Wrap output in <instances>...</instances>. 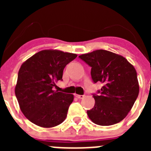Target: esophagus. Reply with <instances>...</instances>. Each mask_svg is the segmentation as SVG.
<instances>
[{"label":"esophagus","mask_w":151,"mask_h":151,"mask_svg":"<svg viewBox=\"0 0 151 151\" xmlns=\"http://www.w3.org/2000/svg\"><path fill=\"white\" fill-rule=\"evenodd\" d=\"M75 96L77 97V98H78V99H83L84 97H85V95H80V94H75Z\"/></svg>","instance_id":"esophagus-1"}]
</instances>
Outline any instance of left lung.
I'll use <instances>...</instances> for the list:
<instances>
[{
	"label": "left lung",
	"mask_w": 151,
	"mask_h": 151,
	"mask_svg": "<svg viewBox=\"0 0 151 151\" xmlns=\"http://www.w3.org/2000/svg\"><path fill=\"white\" fill-rule=\"evenodd\" d=\"M91 67L94 83H103L99 95L93 94L94 107L88 110L89 119L99 125L121 122L132 108L139 93L137 73L122 56L105 50H97L78 56Z\"/></svg>",
	"instance_id": "1"
}]
</instances>
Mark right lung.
<instances>
[{
  "mask_svg": "<svg viewBox=\"0 0 151 151\" xmlns=\"http://www.w3.org/2000/svg\"><path fill=\"white\" fill-rule=\"evenodd\" d=\"M76 57L61 50H43L22 64L15 94L21 111L30 122L51 128L65 120L74 96L53 88L62 80L65 66Z\"/></svg>",
  "mask_w": 151,
  "mask_h": 151,
  "instance_id": "add662e5",
  "label": "right lung"
}]
</instances>
